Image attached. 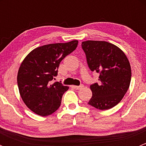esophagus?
Listing matches in <instances>:
<instances>
[{
	"label": "esophagus",
	"mask_w": 146,
	"mask_h": 146,
	"mask_svg": "<svg viewBox=\"0 0 146 146\" xmlns=\"http://www.w3.org/2000/svg\"><path fill=\"white\" fill-rule=\"evenodd\" d=\"M83 87H84L83 85H79V86H76V85H73V86H72V88H74V89H76V90H80V89H82V88H83Z\"/></svg>",
	"instance_id": "esophagus-1"
}]
</instances>
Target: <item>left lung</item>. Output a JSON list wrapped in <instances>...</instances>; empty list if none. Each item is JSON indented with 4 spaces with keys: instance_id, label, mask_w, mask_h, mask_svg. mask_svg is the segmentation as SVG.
<instances>
[{
    "instance_id": "left-lung-1",
    "label": "left lung",
    "mask_w": 146,
    "mask_h": 146,
    "mask_svg": "<svg viewBox=\"0 0 146 146\" xmlns=\"http://www.w3.org/2000/svg\"><path fill=\"white\" fill-rule=\"evenodd\" d=\"M88 66L99 73V82L90 86L92 96L88 104L105 110L120 102L129 88L131 78L130 63L124 53L113 44L104 41L82 42Z\"/></svg>"
}]
</instances>
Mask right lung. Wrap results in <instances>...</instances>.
<instances>
[{
  "label": "right lung",
  "instance_id": "add662e5",
  "mask_svg": "<svg viewBox=\"0 0 146 146\" xmlns=\"http://www.w3.org/2000/svg\"><path fill=\"white\" fill-rule=\"evenodd\" d=\"M78 44V41L73 40L37 47L22 62L17 78L19 92L26 106L35 114L46 117L59 108L63 95L69 88L51 80L58 74L61 61Z\"/></svg>",
  "mask_w": 146,
  "mask_h": 146
}]
</instances>
